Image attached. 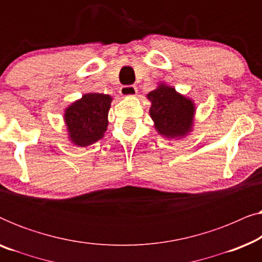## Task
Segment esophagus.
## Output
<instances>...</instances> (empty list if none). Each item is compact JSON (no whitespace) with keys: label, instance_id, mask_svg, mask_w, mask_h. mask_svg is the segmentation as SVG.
Returning a JSON list of instances; mask_svg holds the SVG:
<instances>
[{"label":"esophagus","instance_id":"1","mask_svg":"<svg viewBox=\"0 0 262 262\" xmlns=\"http://www.w3.org/2000/svg\"><path fill=\"white\" fill-rule=\"evenodd\" d=\"M120 94L123 96H135L137 94V87L136 85H123L120 88Z\"/></svg>","mask_w":262,"mask_h":262}]
</instances>
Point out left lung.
Here are the masks:
<instances>
[{
  "label": "left lung",
  "mask_w": 262,
  "mask_h": 262,
  "mask_svg": "<svg viewBox=\"0 0 262 262\" xmlns=\"http://www.w3.org/2000/svg\"><path fill=\"white\" fill-rule=\"evenodd\" d=\"M146 98L151 101L150 117L160 135L179 139L191 132L195 112L191 99L179 94L175 88L164 83H160Z\"/></svg>",
  "instance_id": "left-lung-1"
}]
</instances>
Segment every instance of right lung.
<instances>
[{
    "instance_id": "add662e5",
    "label": "right lung",
    "mask_w": 262,
    "mask_h": 262,
    "mask_svg": "<svg viewBox=\"0 0 262 262\" xmlns=\"http://www.w3.org/2000/svg\"><path fill=\"white\" fill-rule=\"evenodd\" d=\"M112 98L100 93H88L68 107L64 121L70 141L75 145L88 146L98 142L108 126V111Z\"/></svg>"
}]
</instances>
